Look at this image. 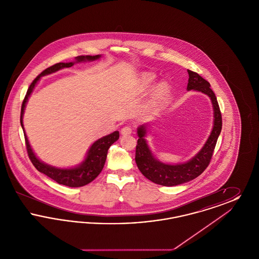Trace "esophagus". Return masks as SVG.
Segmentation results:
<instances>
[{
  "mask_svg": "<svg viewBox=\"0 0 259 259\" xmlns=\"http://www.w3.org/2000/svg\"><path fill=\"white\" fill-rule=\"evenodd\" d=\"M132 133V129L129 126H125L121 129V135H130Z\"/></svg>",
  "mask_w": 259,
  "mask_h": 259,
  "instance_id": "obj_1",
  "label": "esophagus"
}]
</instances>
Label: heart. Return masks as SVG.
I'll return each instance as SVG.
<instances>
[{
	"label": "heart",
	"mask_w": 259,
	"mask_h": 259,
	"mask_svg": "<svg viewBox=\"0 0 259 259\" xmlns=\"http://www.w3.org/2000/svg\"><path fill=\"white\" fill-rule=\"evenodd\" d=\"M156 80V75L154 74H151V73H146V74H143L141 79H140V82H139V90L141 92H145V91H148V89H150L151 87H153L154 82ZM168 92V85L167 83L165 82H162L160 83L157 88H156V91H155V96L156 98L161 99L163 98Z\"/></svg>",
	"instance_id": "b5f03b06"
}]
</instances>
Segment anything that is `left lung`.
I'll list each match as a JSON object with an SVG mask.
<instances>
[{"mask_svg": "<svg viewBox=\"0 0 259 259\" xmlns=\"http://www.w3.org/2000/svg\"><path fill=\"white\" fill-rule=\"evenodd\" d=\"M187 73L189 76L186 87L187 91L194 90L202 92L210 99L213 111L212 128L206 143L197 153L189 160L177 164L164 163L154 156L146 139L149 125L143 124L137 128V134L139 137L138 145L136 147L137 166L148 180L157 185L175 186L190 182L200 176L208 167L217 141L222 132V113L217 97L210 89V84L197 73L190 70H187Z\"/></svg>", "mask_w": 259, "mask_h": 259, "instance_id": "obj_1", "label": "left lung"}]
</instances>
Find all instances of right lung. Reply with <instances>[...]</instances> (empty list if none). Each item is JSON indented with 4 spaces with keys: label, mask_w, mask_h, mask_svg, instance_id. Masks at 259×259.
<instances>
[{
    "label": "right lung",
    "mask_w": 259,
    "mask_h": 259,
    "mask_svg": "<svg viewBox=\"0 0 259 259\" xmlns=\"http://www.w3.org/2000/svg\"><path fill=\"white\" fill-rule=\"evenodd\" d=\"M101 57H102V55H95V56L81 55V56L75 57L74 62L57 63L50 68L46 69L42 73L38 74L37 77L34 79V81L31 83V85L28 88L24 101L22 103L21 114H20V124H21V127L24 132L26 148H27L29 158L31 159L33 165L36 167V169L38 172L45 174L46 176H48L49 178L52 179L59 185H66V186H70V187H80V186L88 185L89 183L94 181L104 168L109 148L114 142H116L119 139V132L114 131L111 134L104 136V137L98 139L97 141H95L90 146L89 149L87 150L84 159L81 161L78 165H76L74 167H71V168L55 167V166L47 164L44 161L38 159V157L35 154L33 148H31V145L29 143L28 137L26 135L24 125H23V115H24L26 104L41 76L53 74V73L62 70V69H65V68H70V67L74 66L75 63L96 61Z\"/></svg>",
    "instance_id": "1"
}]
</instances>
